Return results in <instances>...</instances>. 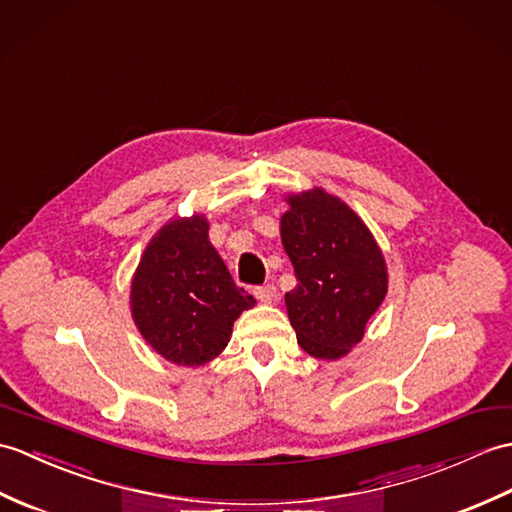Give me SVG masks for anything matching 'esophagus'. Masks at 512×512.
<instances>
[{"mask_svg":"<svg viewBox=\"0 0 512 512\" xmlns=\"http://www.w3.org/2000/svg\"><path fill=\"white\" fill-rule=\"evenodd\" d=\"M253 292H255V296H257V299H259L261 303H268V305L277 303V299H279V290H277L272 283L259 285V288H255Z\"/></svg>","mask_w":512,"mask_h":512,"instance_id":"1","label":"esophagus"}]
</instances>
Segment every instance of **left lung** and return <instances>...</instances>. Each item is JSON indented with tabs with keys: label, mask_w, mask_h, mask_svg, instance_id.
<instances>
[{
	"label": "left lung",
	"mask_w": 512,
	"mask_h": 512,
	"mask_svg": "<svg viewBox=\"0 0 512 512\" xmlns=\"http://www.w3.org/2000/svg\"><path fill=\"white\" fill-rule=\"evenodd\" d=\"M281 216V242L296 288L285 294L288 318L301 349L318 360H338L364 336L388 292L382 251L347 202L314 187L290 194Z\"/></svg>",
	"instance_id": "1"
}]
</instances>
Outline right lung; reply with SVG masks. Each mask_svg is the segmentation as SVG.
<instances>
[{"label": "right lung", "mask_w": 512, "mask_h": 512, "mask_svg": "<svg viewBox=\"0 0 512 512\" xmlns=\"http://www.w3.org/2000/svg\"><path fill=\"white\" fill-rule=\"evenodd\" d=\"M255 305L209 242L205 216L174 218L152 237L130 285V312L150 347L178 366H202L229 344Z\"/></svg>", "instance_id": "1"}]
</instances>
